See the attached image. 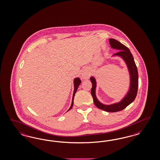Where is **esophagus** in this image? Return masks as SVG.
I'll list each match as a JSON object with an SVG mask.
<instances>
[{
    "label": "esophagus",
    "instance_id": "34e87169",
    "mask_svg": "<svg viewBox=\"0 0 160 160\" xmlns=\"http://www.w3.org/2000/svg\"><path fill=\"white\" fill-rule=\"evenodd\" d=\"M90 77V73L85 72L82 74V78H88Z\"/></svg>",
    "mask_w": 160,
    "mask_h": 160
}]
</instances>
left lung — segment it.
<instances>
[{"label":"left lung","mask_w":160,"mask_h":160,"mask_svg":"<svg viewBox=\"0 0 160 160\" xmlns=\"http://www.w3.org/2000/svg\"><path fill=\"white\" fill-rule=\"evenodd\" d=\"M109 42L112 48L119 50L118 52L114 54L112 57H120L124 61L126 64L130 74V86L128 90L124 97L120 102L109 105L104 104L100 102L97 98L96 94L97 82L95 78L92 76L90 78V80L92 83L91 94L92 95L93 102L96 106L105 112H120L124 109L126 107L130 105L135 100L138 86V74L134 58L129 48L116 39H110Z\"/></svg>","instance_id":"obj_1"}]
</instances>
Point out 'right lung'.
<instances>
[{
    "instance_id": "obj_1",
    "label": "right lung",
    "mask_w": 160,
    "mask_h": 160,
    "mask_svg": "<svg viewBox=\"0 0 160 160\" xmlns=\"http://www.w3.org/2000/svg\"><path fill=\"white\" fill-rule=\"evenodd\" d=\"M74 92H73V98H72V104H71V106L70 107V108L68 110V111H69L70 110H71V108H72V107L73 106V100H74V96H75V94H76V92H77V90H78V87L79 86V85L80 84V83H81V80H80V78H75L74 79Z\"/></svg>"
}]
</instances>
